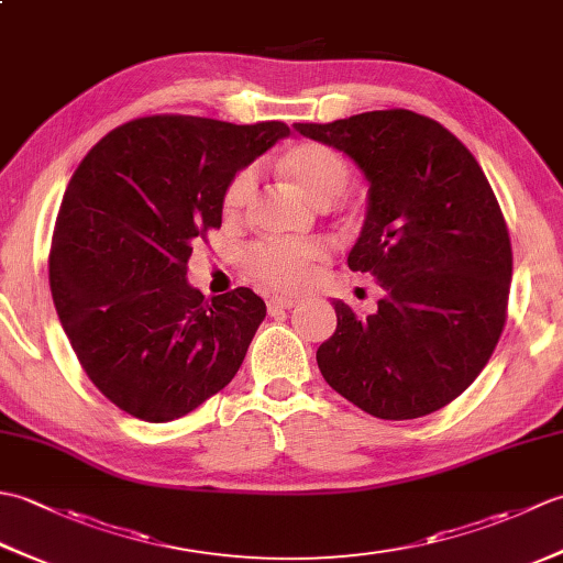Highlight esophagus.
<instances>
[{"instance_id":"esophagus-1","label":"esophagus","mask_w":563,"mask_h":563,"mask_svg":"<svg viewBox=\"0 0 563 563\" xmlns=\"http://www.w3.org/2000/svg\"><path fill=\"white\" fill-rule=\"evenodd\" d=\"M297 305L295 297H273V300H268V312H278V309H292Z\"/></svg>"}]
</instances>
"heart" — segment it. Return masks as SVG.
<instances>
[{
    "instance_id": "obj_1",
    "label": "heart",
    "mask_w": 563,
    "mask_h": 563,
    "mask_svg": "<svg viewBox=\"0 0 563 563\" xmlns=\"http://www.w3.org/2000/svg\"><path fill=\"white\" fill-rule=\"evenodd\" d=\"M280 174L319 206L336 200L351 184V166L336 150L319 142H297L278 159ZM256 190L254 169H242L224 188L222 210L227 218H242ZM324 256L319 242H263L249 251L246 268L268 288L297 290L305 285L309 266Z\"/></svg>"
}]
</instances>
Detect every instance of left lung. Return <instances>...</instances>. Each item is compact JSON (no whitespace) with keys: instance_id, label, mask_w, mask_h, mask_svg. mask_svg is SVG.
Masks as SVG:
<instances>
[{"instance_id":"obj_1","label":"left lung","mask_w":563,"mask_h":563,"mask_svg":"<svg viewBox=\"0 0 563 563\" xmlns=\"http://www.w3.org/2000/svg\"><path fill=\"white\" fill-rule=\"evenodd\" d=\"M292 128L363 172L367 210L349 268L385 290L367 319L331 302L336 331L317 351L321 375L385 421L442 409L482 373L506 324L512 251L479 162L450 130L404 109Z\"/></svg>"}]
</instances>
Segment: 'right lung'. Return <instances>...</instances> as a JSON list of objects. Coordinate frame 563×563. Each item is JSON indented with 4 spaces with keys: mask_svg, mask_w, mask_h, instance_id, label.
Wrapping results in <instances>:
<instances>
[{
    "mask_svg": "<svg viewBox=\"0 0 563 563\" xmlns=\"http://www.w3.org/2000/svg\"><path fill=\"white\" fill-rule=\"evenodd\" d=\"M288 135L278 121L150 115L111 130L77 166L53 232L51 292L84 373L118 409L174 421L242 367L266 302L249 288L206 300L186 268L196 239L222 224L227 184Z\"/></svg>",
    "mask_w": 563,
    "mask_h": 563,
    "instance_id": "obj_1",
    "label": "right lung"
}]
</instances>
